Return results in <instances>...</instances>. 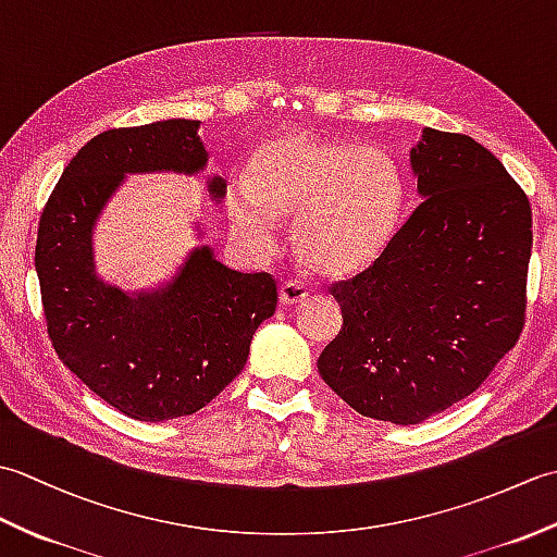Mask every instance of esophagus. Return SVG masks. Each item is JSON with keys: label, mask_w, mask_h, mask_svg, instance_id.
<instances>
[{"label": "esophagus", "mask_w": 557, "mask_h": 557, "mask_svg": "<svg viewBox=\"0 0 557 557\" xmlns=\"http://www.w3.org/2000/svg\"><path fill=\"white\" fill-rule=\"evenodd\" d=\"M309 299V289H306L301 282H282L280 285V304L282 306H297Z\"/></svg>", "instance_id": "obj_1"}]
</instances>
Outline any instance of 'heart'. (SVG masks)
Here are the masks:
<instances>
[{
	"mask_svg": "<svg viewBox=\"0 0 557 557\" xmlns=\"http://www.w3.org/2000/svg\"><path fill=\"white\" fill-rule=\"evenodd\" d=\"M405 203L397 160L375 146L318 134H287L256 152L251 176L227 186V215L256 253L277 246L280 218L294 215L301 263L325 277H349L383 256Z\"/></svg>",
	"mask_w": 557,
	"mask_h": 557,
	"instance_id": "1",
	"label": "heart"
}]
</instances>
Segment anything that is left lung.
I'll use <instances>...</instances> for the list:
<instances>
[{"label":"left lung","instance_id":"8db88e82","mask_svg":"<svg viewBox=\"0 0 557 557\" xmlns=\"http://www.w3.org/2000/svg\"><path fill=\"white\" fill-rule=\"evenodd\" d=\"M421 203L383 256L333 297L339 335L318 373L361 417L441 413L486 381L524 325L531 206L503 162L425 126L409 150Z\"/></svg>","mask_w":557,"mask_h":557}]
</instances>
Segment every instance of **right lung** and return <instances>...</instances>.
I'll use <instances>...</instances> for the list:
<instances>
[{
	"label": "right lung",
	"instance_id": "1",
	"mask_svg": "<svg viewBox=\"0 0 557 557\" xmlns=\"http://www.w3.org/2000/svg\"><path fill=\"white\" fill-rule=\"evenodd\" d=\"M198 128L196 120H164L98 134L66 164L40 215L35 272L57 357L136 421L203 409L242 373L253 333L277 306L268 272L222 265L208 244L156 287L124 292L98 275L92 234L112 196L128 174L203 172ZM206 191L222 203L227 182L208 176Z\"/></svg>",
	"mask_w": 557,
	"mask_h": 557
}]
</instances>
